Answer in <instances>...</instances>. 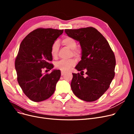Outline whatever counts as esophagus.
<instances>
[{
  "label": "esophagus",
  "instance_id": "34e87169",
  "mask_svg": "<svg viewBox=\"0 0 134 134\" xmlns=\"http://www.w3.org/2000/svg\"><path fill=\"white\" fill-rule=\"evenodd\" d=\"M61 74V76H63V75H64L65 74V72H62Z\"/></svg>",
  "mask_w": 134,
  "mask_h": 134
}]
</instances>
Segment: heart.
<instances>
[{
	"label": "heart",
	"mask_w": 134,
	"mask_h": 134,
	"mask_svg": "<svg viewBox=\"0 0 134 134\" xmlns=\"http://www.w3.org/2000/svg\"><path fill=\"white\" fill-rule=\"evenodd\" d=\"M62 44L69 48L72 50L73 55L75 56H78L80 55V51L79 49H76L77 42L72 37H66L63 38L62 41ZM59 49V43L58 41H55L53 43L51 49V55L53 58H56L57 57L58 52ZM75 65V62L73 59H71L68 60H62L56 63V68L60 70L63 72H67L69 71L71 68L74 67Z\"/></svg>",
	"instance_id": "b5f03b06"
}]
</instances>
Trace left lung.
Wrapping results in <instances>:
<instances>
[{
	"mask_svg": "<svg viewBox=\"0 0 134 134\" xmlns=\"http://www.w3.org/2000/svg\"><path fill=\"white\" fill-rule=\"evenodd\" d=\"M69 37L79 42L81 60L75 68L87 76L73 73L71 86L74 94L86 102H93L109 88L115 76L116 59L107 40L93 27L65 29ZM80 73V74H81Z\"/></svg>",
	"mask_w": 134,
	"mask_h": 134,
	"instance_id": "1",
	"label": "left lung"
}]
</instances>
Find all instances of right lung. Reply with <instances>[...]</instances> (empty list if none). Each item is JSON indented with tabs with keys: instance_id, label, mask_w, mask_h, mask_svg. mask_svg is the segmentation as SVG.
I'll return each mask as SVG.
<instances>
[{
	"instance_id": "1",
	"label": "right lung",
	"mask_w": 134,
	"mask_h": 134,
	"mask_svg": "<svg viewBox=\"0 0 134 134\" xmlns=\"http://www.w3.org/2000/svg\"><path fill=\"white\" fill-rule=\"evenodd\" d=\"M63 30L38 28L23 39L15 60L17 81L24 94L34 102L45 100L54 93L60 79V70L43 74L42 70H51L54 66L51 47ZM47 71V70H46Z\"/></svg>"
}]
</instances>
